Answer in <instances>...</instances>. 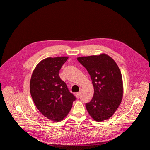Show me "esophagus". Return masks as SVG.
I'll return each instance as SVG.
<instances>
[{"label":"esophagus","instance_id":"34e87169","mask_svg":"<svg viewBox=\"0 0 150 150\" xmlns=\"http://www.w3.org/2000/svg\"><path fill=\"white\" fill-rule=\"evenodd\" d=\"M76 98H77L79 99V97H80V93L79 92V93H76Z\"/></svg>","mask_w":150,"mask_h":150}]
</instances>
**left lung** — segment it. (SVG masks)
Wrapping results in <instances>:
<instances>
[{"label":"left lung","instance_id":"1","mask_svg":"<svg viewBox=\"0 0 150 150\" xmlns=\"http://www.w3.org/2000/svg\"><path fill=\"white\" fill-rule=\"evenodd\" d=\"M91 76L94 95L86 108L95 121L107 120L121 103L123 84L121 71L116 62L106 54L77 58Z\"/></svg>","mask_w":150,"mask_h":150}]
</instances>
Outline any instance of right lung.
<instances>
[{"mask_svg": "<svg viewBox=\"0 0 150 150\" xmlns=\"http://www.w3.org/2000/svg\"><path fill=\"white\" fill-rule=\"evenodd\" d=\"M68 57H47L36 66L30 81V92L40 113L52 121H62L76 100L59 73Z\"/></svg>", "mask_w": 150, "mask_h": 150, "instance_id": "1", "label": "right lung"}]
</instances>
